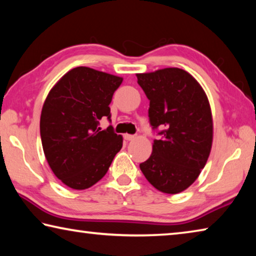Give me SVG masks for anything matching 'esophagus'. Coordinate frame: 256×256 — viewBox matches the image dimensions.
<instances>
[{
    "mask_svg": "<svg viewBox=\"0 0 256 256\" xmlns=\"http://www.w3.org/2000/svg\"><path fill=\"white\" fill-rule=\"evenodd\" d=\"M134 138H136V136H132V134H124V138H125V140H128V141L133 140Z\"/></svg>",
    "mask_w": 256,
    "mask_h": 256,
    "instance_id": "obj_1",
    "label": "esophagus"
}]
</instances>
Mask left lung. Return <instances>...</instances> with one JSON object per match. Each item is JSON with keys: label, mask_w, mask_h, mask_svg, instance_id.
I'll return each mask as SVG.
<instances>
[{"label": "left lung", "mask_w": 256, "mask_h": 256, "mask_svg": "<svg viewBox=\"0 0 256 256\" xmlns=\"http://www.w3.org/2000/svg\"><path fill=\"white\" fill-rule=\"evenodd\" d=\"M136 78L150 100V125L162 128V138L154 141L152 154L140 170L160 192H183L200 175L211 151L209 100L200 84L178 68L138 73Z\"/></svg>", "instance_id": "obj_1"}]
</instances>
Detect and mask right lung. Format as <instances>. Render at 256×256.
<instances>
[{"label": "right lung", "instance_id": "obj_1", "mask_svg": "<svg viewBox=\"0 0 256 256\" xmlns=\"http://www.w3.org/2000/svg\"><path fill=\"white\" fill-rule=\"evenodd\" d=\"M123 78L78 66L66 73L47 96L40 115V138L50 170L73 190L89 188L100 180L123 138L112 126L99 128L110 120L112 94Z\"/></svg>", "mask_w": 256, "mask_h": 256}]
</instances>
